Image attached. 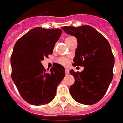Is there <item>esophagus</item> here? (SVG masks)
Here are the masks:
<instances>
[{"label": "esophagus", "instance_id": "1", "mask_svg": "<svg viewBox=\"0 0 123 123\" xmlns=\"http://www.w3.org/2000/svg\"><path fill=\"white\" fill-rule=\"evenodd\" d=\"M69 72H70V71H69V69L66 68V74H69Z\"/></svg>", "mask_w": 123, "mask_h": 123}]
</instances>
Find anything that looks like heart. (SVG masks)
Returning a JSON list of instances; mask_svg holds the SVG:
<instances>
[{"label": "heart", "mask_w": 123, "mask_h": 123, "mask_svg": "<svg viewBox=\"0 0 123 123\" xmlns=\"http://www.w3.org/2000/svg\"><path fill=\"white\" fill-rule=\"evenodd\" d=\"M72 37H67L65 40H66L68 38H70ZM59 62H60L61 64H62V65H67L68 63H69V60L68 59L67 57H61L60 58V60H59Z\"/></svg>", "instance_id": "1"}]
</instances>
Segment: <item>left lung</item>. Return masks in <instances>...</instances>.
Segmentation results:
<instances>
[{"label": "left lung", "mask_w": 123, "mask_h": 123, "mask_svg": "<svg viewBox=\"0 0 123 123\" xmlns=\"http://www.w3.org/2000/svg\"><path fill=\"white\" fill-rule=\"evenodd\" d=\"M62 29L77 39L73 66H83L81 72L70 73L74 83L70 86V93L76 102L93 105L106 94L113 79L114 57L108 41L93 27L64 26Z\"/></svg>", "instance_id": "1"}]
</instances>
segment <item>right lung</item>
Instances as JSON below:
<instances>
[{
  "label": "right lung",
  "mask_w": 123,
  "mask_h": 123,
  "mask_svg": "<svg viewBox=\"0 0 123 123\" xmlns=\"http://www.w3.org/2000/svg\"><path fill=\"white\" fill-rule=\"evenodd\" d=\"M61 29H32L16 42L11 57V79L25 102L34 106L48 104L54 99L57 86L65 76V68L55 63L49 72L41 61L51 55Z\"/></svg>",
  "instance_id": "right-lung-1"
}]
</instances>
